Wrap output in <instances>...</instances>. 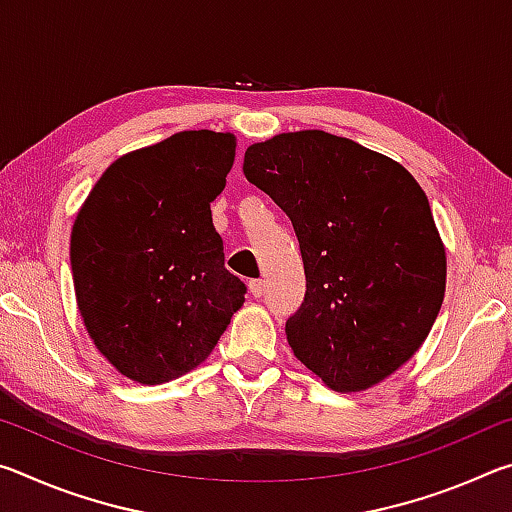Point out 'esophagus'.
Masks as SVG:
<instances>
[{
	"mask_svg": "<svg viewBox=\"0 0 512 512\" xmlns=\"http://www.w3.org/2000/svg\"><path fill=\"white\" fill-rule=\"evenodd\" d=\"M248 289L253 293V298H262L264 296V282L262 280H250Z\"/></svg>",
	"mask_w": 512,
	"mask_h": 512,
	"instance_id": "esophagus-1",
	"label": "esophagus"
}]
</instances>
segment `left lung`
Listing matches in <instances>:
<instances>
[{"instance_id": "left-lung-1", "label": "left lung", "mask_w": 512, "mask_h": 512, "mask_svg": "<svg viewBox=\"0 0 512 512\" xmlns=\"http://www.w3.org/2000/svg\"><path fill=\"white\" fill-rule=\"evenodd\" d=\"M244 173L296 230L307 291L287 341L298 361L339 393L393 375L445 298V246L422 187L400 162L325 131L248 146Z\"/></svg>"}]
</instances>
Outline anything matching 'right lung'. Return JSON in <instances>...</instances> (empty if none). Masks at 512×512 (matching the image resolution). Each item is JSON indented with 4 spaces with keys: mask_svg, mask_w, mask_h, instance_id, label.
Returning a JSON list of instances; mask_svg holds the SVG:
<instances>
[{
    "mask_svg": "<svg viewBox=\"0 0 512 512\" xmlns=\"http://www.w3.org/2000/svg\"><path fill=\"white\" fill-rule=\"evenodd\" d=\"M235 149L230 133L183 131L121 155L76 214L69 259L83 323L137 384L194 370L244 305L210 210Z\"/></svg>",
    "mask_w": 512,
    "mask_h": 512,
    "instance_id": "1",
    "label": "right lung"
}]
</instances>
